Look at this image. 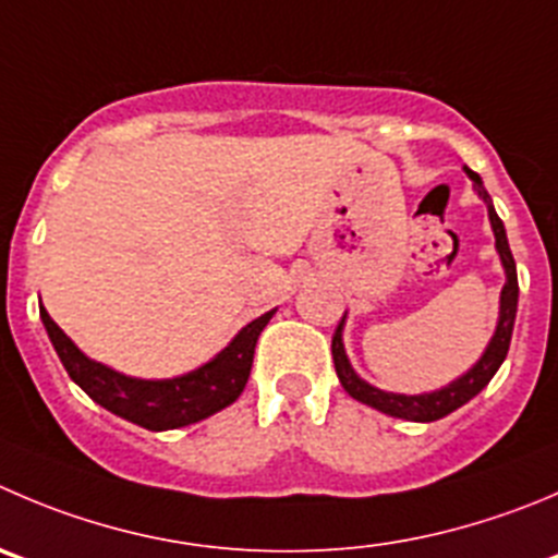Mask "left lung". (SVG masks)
I'll list each match as a JSON object with an SVG mask.
<instances>
[{"mask_svg":"<svg viewBox=\"0 0 558 558\" xmlns=\"http://www.w3.org/2000/svg\"><path fill=\"white\" fill-rule=\"evenodd\" d=\"M469 178L474 180V189L476 194L482 196L487 203V216H490V225H493V235H496V248L501 254V263L504 270H507V284L501 290V315H498V326L496 333H493L490 344H487L485 355H482L480 362L469 369L460 380L449 384L447 389L441 391H433V395H416V397H408V395H391V391H380L375 386L364 384L359 375L353 373L350 367L348 355H344L342 348V320H339L337 331L331 337V353H333V367H337L339 375V384L342 389L348 391L353 400L364 402V405H373L375 411H384L389 416L397 418H408V422H435V418H444L447 413L458 411L460 405L471 400V397L480 395L490 378L496 375V369L501 367V362L507 359V350H509V339H512V326H514V312H518V270H514V257L509 252V243H507V232H504V221L498 219L496 208L490 203V194L485 191L482 185V178L471 169H465Z\"/></svg>","mask_w":558,"mask_h":558,"instance_id":"1","label":"left lung"}]
</instances>
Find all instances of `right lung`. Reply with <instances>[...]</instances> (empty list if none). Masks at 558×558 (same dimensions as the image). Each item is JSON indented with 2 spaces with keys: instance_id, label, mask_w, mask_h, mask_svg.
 <instances>
[{
  "instance_id": "obj_1",
  "label": "right lung",
  "mask_w": 558,
  "mask_h": 558,
  "mask_svg": "<svg viewBox=\"0 0 558 558\" xmlns=\"http://www.w3.org/2000/svg\"><path fill=\"white\" fill-rule=\"evenodd\" d=\"M40 317H44V326L60 355L62 367L98 405L158 433V429L185 427L199 418H208L210 413L221 411L241 397V391L246 389L248 373H252L254 344L274 312H265L263 317L248 323L214 362L172 380L125 378V375L87 359L71 342V337L51 320L44 306H40Z\"/></svg>"
}]
</instances>
